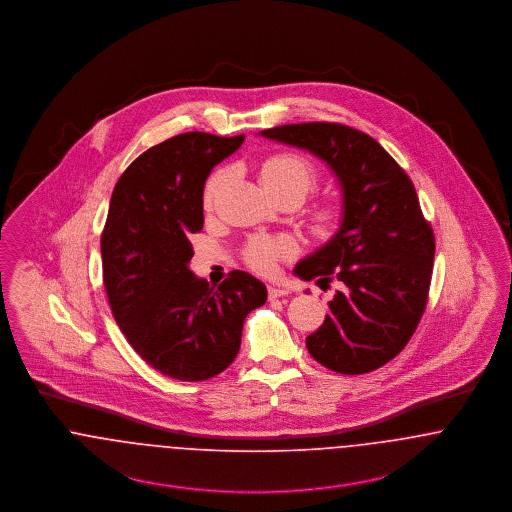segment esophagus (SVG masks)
Segmentation results:
<instances>
[{
    "label": "esophagus",
    "mask_w": 512,
    "mask_h": 512,
    "mask_svg": "<svg viewBox=\"0 0 512 512\" xmlns=\"http://www.w3.org/2000/svg\"><path fill=\"white\" fill-rule=\"evenodd\" d=\"M290 290L288 288H282V286H268V299H278V297H284L288 295Z\"/></svg>",
    "instance_id": "1"
}]
</instances>
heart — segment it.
<instances>
[{"label": "heart", "mask_w": 512, "mask_h": 512, "mask_svg": "<svg viewBox=\"0 0 512 512\" xmlns=\"http://www.w3.org/2000/svg\"><path fill=\"white\" fill-rule=\"evenodd\" d=\"M226 176H228V172L217 171L209 178V182L205 186V194H203L205 207L215 205L220 190L226 182ZM259 176H261L263 186L274 197L293 192L305 199V195L309 194L317 184V169L313 167V163L295 153L270 155L263 161V165L259 169ZM334 219H336V213L330 207L318 209L313 217L315 226L320 232L328 230ZM293 253H295V245L286 238L257 236L245 245L244 261L247 263V267L253 268L259 274H272L278 267V261L292 257Z\"/></svg>", "instance_id": "obj_1"}]
</instances>
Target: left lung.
<instances>
[{
	"instance_id": "1",
	"label": "left lung",
	"mask_w": 512,
	"mask_h": 512,
	"mask_svg": "<svg viewBox=\"0 0 512 512\" xmlns=\"http://www.w3.org/2000/svg\"><path fill=\"white\" fill-rule=\"evenodd\" d=\"M261 136L311 151L340 180V230L293 270L307 282H341L305 340L311 357L340 374L386 365L422 318L436 253L411 178L374 138L338 122L284 124Z\"/></svg>"
}]
</instances>
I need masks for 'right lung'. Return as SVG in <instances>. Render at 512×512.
Returning a JSON list of instances; mask_svg holds the SVG:
<instances>
[{
  "mask_svg": "<svg viewBox=\"0 0 512 512\" xmlns=\"http://www.w3.org/2000/svg\"><path fill=\"white\" fill-rule=\"evenodd\" d=\"M244 140L186 132L149 147L122 172L101 234L103 286L124 338L182 382L232 365L245 317L267 301V286L244 270L215 288L188 268L205 180Z\"/></svg>",
  "mask_w": 512,
  "mask_h": 512,
  "instance_id": "add662e5",
  "label": "right lung"
}]
</instances>
